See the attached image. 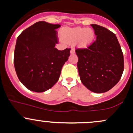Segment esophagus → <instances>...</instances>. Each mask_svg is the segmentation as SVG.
Segmentation results:
<instances>
[{"instance_id": "1", "label": "esophagus", "mask_w": 133, "mask_h": 133, "mask_svg": "<svg viewBox=\"0 0 133 133\" xmlns=\"http://www.w3.org/2000/svg\"><path fill=\"white\" fill-rule=\"evenodd\" d=\"M70 53H71V55L75 54V50L74 48H71V49Z\"/></svg>"}]
</instances>
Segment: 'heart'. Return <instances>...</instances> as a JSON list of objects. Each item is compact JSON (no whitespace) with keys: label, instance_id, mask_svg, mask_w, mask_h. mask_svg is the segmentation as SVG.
Instances as JSON below:
<instances>
[{"label":"heart","instance_id":"heart-1","mask_svg":"<svg viewBox=\"0 0 133 133\" xmlns=\"http://www.w3.org/2000/svg\"><path fill=\"white\" fill-rule=\"evenodd\" d=\"M62 40L66 43H77L80 48H86L95 38V33L90 28H67L61 32Z\"/></svg>","mask_w":133,"mask_h":133}]
</instances>
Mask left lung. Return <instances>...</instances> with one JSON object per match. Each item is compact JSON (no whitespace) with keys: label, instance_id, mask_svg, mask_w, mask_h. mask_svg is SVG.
I'll return each instance as SVG.
<instances>
[{"label":"left lung","instance_id":"1","mask_svg":"<svg viewBox=\"0 0 133 133\" xmlns=\"http://www.w3.org/2000/svg\"><path fill=\"white\" fill-rule=\"evenodd\" d=\"M96 41L88 48L76 49L78 70L82 83L92 92L108 91L119 82L124 69V55L115 33L91 24Z\"/></svg>","mask_w":133,"mask_h":133}]
</instances>
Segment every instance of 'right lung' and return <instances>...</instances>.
I'll list each match as a JSON object with an SVG mask.
<instances>
[{"label": "right lung", "mask_w": 133, "mask_h": 133, "mask_svg": "<svg viewBox=\"0 0 133 133\" xmlns=\"http://www.w3.org/2000/svg\"><path fill=\"white\" fill-rule=\"evenodd\" d=\"M60 24L40 21L24 30L17 37L14 53L16 73L22 84L32 91L44 92L60 77L71 49L55 48Z\"/></svg>", "instance_id": "1"}]
</instances>
